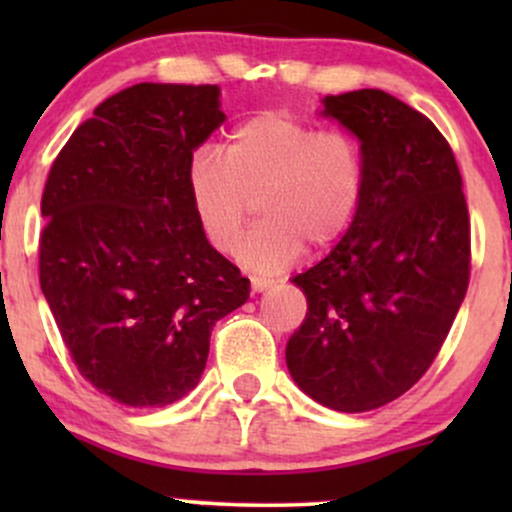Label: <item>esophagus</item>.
<instances>
[{
  "mask_svg": "<svg viewBox=\"0 0 512 512\" xmlns=\"http://www.w3.org/2000/svg\"><path fill=\"white\" fill-rule=\"evenodd\" d=\"M274 281L267 279V276H250V286H252V293H260V291H267L269 286H272Z\"/></svg>",
  "mask_w": 512,
  "mask_h": 512,
  "instance_id": "1",
  "label": "esophagus"
}]
</instances>
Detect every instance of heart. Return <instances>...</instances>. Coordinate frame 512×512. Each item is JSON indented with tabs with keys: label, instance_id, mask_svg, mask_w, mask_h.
<instances>
[{
	"label": "heart",
	"instance_id": "obj_1",
	"mask_svg": "<svg viewBox=\"0 0 512 512\" xmlns=\"http://www.w3.org/2000/svg\"><path fill=\"white\" fill-rule=\"evenodd\" d=\"M366 178V151L354 132L269 110L228 132L223 161L211 151L192 158L190 199L204 238L226 255L260 204L264 221L240 257L255 269H279L303 240L325 248L342 236L361 209Z\"/></svg>",
	"mask_w": 512,
	"mask_h": 512
}]
</instances>
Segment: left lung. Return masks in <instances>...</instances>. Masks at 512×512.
<instances>
[{"instance_id": "obj_1", "label": "left lung", "mask_w": 512, "mask_h": 512, "mask_svg": "<svg viewBox=\"0 0 512 512\" xmlns=\"http://www.w3.org/2000/svg\"><path fill=\"white\" fill-rule=\"evenodd\" d=\"M322 103L361 139L366 195L330 255L293 276L308 313L286 363L305 395L356 414L431 368L467 293L472 238L460 168L426 115L378 88Z\"/></svg>"}]
</instances>
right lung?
I'll return each instance as SVG.
<instances>
[{
	"mask_svg": "<svg viewBox=\"0 0 512 512\" xmlns=\"http://www.w3.org/2000/svg\"><path fill=\"white\" fill-rule=\"evenodd\" d=\"M223 120L216 86L134 84L74 129L45 180L40 289L79 373L127 407L185 397L216 320L250 296L190 199L192 151Z\"/></svg>",
	"mask_w": 512,
	"mask_h": 512,
	"instance_id": "right-lung-1",
	"label": "right lung"
}]
</instances>
